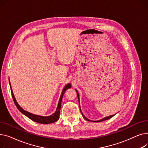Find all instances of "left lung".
I'll return each mask as SVG.
<instances>
[{"mask_svg":"<svg viewBox=\"0 0 148 148\" xmlns=\"http://www.w3.org/2000/svg\"><path fill=\"white\" fill-rule=\"evenodd\" d=\"M76 90V92H77V97H78V99H79V105H80V101H79V93H78V92H77V90ZM80 112H81V113L82 114V116H83V117L86 119V120H87V121H91V122H101V121H106V120H107V119H110V118H112V117H113V116L115 115V114H113V115H111V116H107V117H105V118H103L102 119H100V120H98V121H91V120H89V119H88V118H86V117H85L84 116V115H83V113H82V110H81V109H80Z\"/></svg>","mask_w":148,"mask_h":148,"instance_id":"1","label":"left lung"}]
</instances>
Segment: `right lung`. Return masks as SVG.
<instances>
[{"mask_svg":"<svg viewBox=\"0 0 148 148\" xmlns=\"http://www.w3.org/2000/svg\"><path fill=\"white\" fill-rule=\"evenodd\" d=\"M9 83H10V88H11V95L14 100V102L16 106V107H17L18 109L19 110V111L20 112H21L23 114H25V116H26L27 118H29V119H30L31 120H32L34 122L40 123H42V124H48V123H53L54 122L57 121L59 118V115H60V107H61V103H62V98H63V95L64 94V93L65 92V90L69 88H71V85L70 83L67 84L66 86L64 87V88L62 90V94L60 95L59 103H58V105L56 108V111L55 112V113H54L52 115L49 116H39V115H36V114H34L32 113H30L25 110H23V108L19 106V104L17 103L16 99H15L13 92L11 86V83L9 80Z\"/></svg>","mask_w":148,"mask_h":148,"instance_id":"right-lung-1","label":"right lung"}]
</instances>
